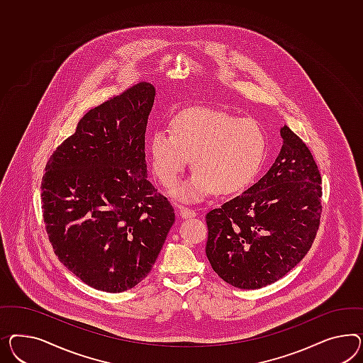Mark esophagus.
Masks as SVG:
<instances>
[{"label":"esophagus","mask_w":363,"mask_h":363,"mask_svg":"<svg viewBox=\"0 0 363 363\" xmlns=\"http://www.w3.org/2000/svg\"><path fill=\"white\" fill-rule=\"evenodd\" d=\"M178 211H179V216H182V218H194L196 216L194 210L187 208V207L179 206L178 207Z\"/></svg>","instance_id":"34e87169"}]
</instances>
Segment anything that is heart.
Here are the masks:
<instances>
[{
	"mask_svg": "<svg viewBox=\"0 0 363 363\" xmlns=\"http://www.w3.org/2000/svg\"><path fill=\"white\" fill-rule=\"evenodd\" d=\"M172 133L156 130L149 140L150 164L160 182L173 185L191 158L196 172L172 196L198 201L214 191L231 194L255 177L265 155L264 130L251 118L198 108L179 113Z\"/></svg>",
	"mask_w": 363,
	"mask_h": 363,
	"instance_id": "1",
	"label": "heart"
}]
</instances>
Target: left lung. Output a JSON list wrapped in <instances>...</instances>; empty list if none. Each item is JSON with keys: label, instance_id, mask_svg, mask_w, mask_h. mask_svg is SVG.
I'll return each instance as SVG.
<instances>
[{"label": "left lung", "instance_id": "obj_1", "mask_svg": "<svg viewBox=\"0 0 363 363\" xmlns=\"http://www.w3.org/2000/svg\"><path fill=\"white\" fill-rule=\"evenodd\" d=\"M283 147L255 185L207 213L206 255L225 283L240 289L272 284L311 250L321 218V174L289 127Z\"/></svg>", "mask_w": 363, "mask_h": 363}]
</instances>
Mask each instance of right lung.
Listing matches in <instances>:
<instances>
[{"instance_id":"right-lung-1","label":"right lung","mask_w":363,"mask_h":363,"mask_svg":"<svg viewBox=\"0 0 363 363\" xmlns=\"http://www.w3.org/2000/svg\"><path fill=\"white\" fill-rule=\"evenodd\" d=\"M156 89L138 83L87 112L46 164L42 208L59 262L109 294L152 271L174 208L147 181L145 132Z\"/></svg>"}]
</instances>
